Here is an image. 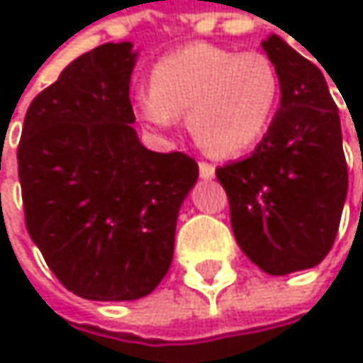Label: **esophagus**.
Returning <instances> with one entry per match:
<instances>
[{"mask_svg":"<svg viewBox=\"0 0 363 363\" xmlns=\"http://www.w3.org/2000/svg\"><path fill=\"white\" fill-rule=\"evenodd\" d=\"M199 177L201 179H212L214 177V166L208 162H199Z\"/></svg>","mask_w":363,"mask_h":363,"instance_id":"obj_1","label":"esophagus"}]
</instances>
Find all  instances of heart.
<instances>
[{
  "instance_id": "obj_1",
  "label": "heart",
  "mask_w": 363,
  "mask_h": 363,
  "mask_svg": "<svg viewBox=\"0 0 363 363\" xmlns=\"http://www.w3.org/2000/svg\"><path fill=\"white\" fill-rule=\"evenodd\" d=\"M279 94V69L269 54L191 43L155 65L151 88L136 94V109L157 130L174 128L179 115L189 113L201 149L235 155L267 134Z\"/></svg>"
}]
</instances>
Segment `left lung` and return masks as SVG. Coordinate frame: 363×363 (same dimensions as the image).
I'll return each mask as SVG.
<instances>
[{
	"label": "left lung",
	"instance_id": "1",
	"mask_svg": "<svg viewBox=\"0 0 363 363\" xmlns=\"http://www.w3.org/2000/svg\"><path fill=\"white\" fill-rule=\"evenodd\" d=\"M262 48L279 69L281 107L250 157L216 168V179L242 252L264 273L286 275L330 252L349 172L338 107L322 69L277 35Z\"/></svg>",
	"mask_w": 363,
	"mask_h": 363
}]
</instances>
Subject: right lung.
Segmentation results:
<instances>
[{"mask_svg":"<svg viewBox=\"0 0 363 363\" xmlns=\"http://www.w3.org/2000/svg\"><path fill=\"white\" fill-rule=\"evenodd\" d=\"M132 43H103L29 105L18 143L25 225L50 271L88 301H136L172 264L182 199L199 168L140 145Z\"/></svg>","mask_w":363,"mask_h":363,"instance_id":"right-lung-1","label":"right lung"}]
</instances>
